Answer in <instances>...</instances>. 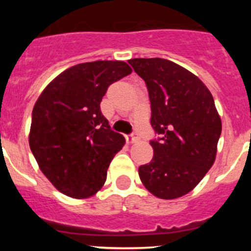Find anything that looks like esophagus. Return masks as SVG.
Instances as JSON below:
<instances>
[{"label": "esophagus", "instance_id": "esophagus-1", "mask_svg": "<svg viewBox=\"0 0 251 251\" xmlns=\"http://www.w3.org/2000/svg\"><path fill=\"white\" fill-rule=\"evenodd\" d=\"M126 141H127L128 143H136V142L140 141V137H138L137 133H131V135L126 136Z\"/></svg>", "mask_w": 251, "mask_h": 251}]
</instances>
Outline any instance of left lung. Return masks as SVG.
<instances>
[{"label":"left lung","mask_w":251,"mask_h":251,"mask_svg":"<svg viewBox=\"0 0 251 251\" xmlns=\"http://www.w3.org/2000/svg\"><path fill=\"white\" fill-rule=\"evenodd\" d=\"M128 63L143 78L151 100V124L158 140L154 155L138 169L142 183L160 199L189 193L216 158L222 124L203 81L163 58H135Z\"/></svg>","instance_id":"left-lung-1"}]
</instances>
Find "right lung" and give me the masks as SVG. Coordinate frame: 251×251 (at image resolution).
<instances>
[{
	"mask_svg": "<svg viewBox=\"0 0 251 251\" xmlns=\"http://www.w3.org/2000/svg\"><path fill=\"white\" fill-rule=\"evenodd\" d=\"M131 72L121 60L81 63L50 81L35 103L30 149L40 170L65 196L88 198L104 184L125 138L110 130L100 104L111 83Z\"/></svg>",
	"mask_w": 251,
	"mask_h": 251,
	"instance_id": "obj_1",
	"label": "right lung"
}]
</instances>
